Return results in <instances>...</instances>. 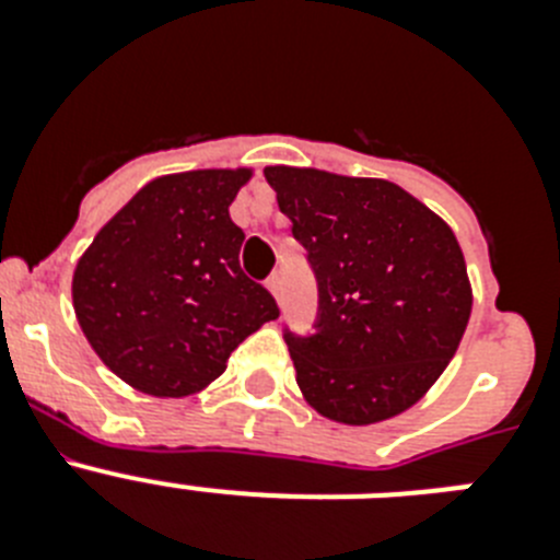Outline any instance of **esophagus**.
<instances>
[{
	"label": "esophagus",
	"instance_id": "34e87169",
	"mask_svg": "<svg viewBox=\"0 0 560 560\" xmlns=\"http://www.w3.org/2000/svg\"><path fill=\"white\" fill-rule=\"evenodd\" d=\"M266 289L275 294L277 303H283V280H280V275H271L269 280H266Z\"/></svg>",
	"mask_w": 560,
	"mask_h": 560
}]
</instances>
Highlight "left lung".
Listing matches in <instances>:
<instances>
[{
  "label": "left lung",
  "mask_w": 560,
  "mask_h": 560,
  "mask_svg": "<svg viewBox=\"0 0 560 560\" xmlns=\"http://www.w3.org/2000/svg\"><path fill=\"white\" fill-rule=\"evenodd\" d=\"M264 173L319 285L316 334L285 330L305 400L348 427L407 412L446 370L471 316L452 226L387 179L289 165Z\"/></svg>",
  "instance_id": "obj_1"
}]
</instances>
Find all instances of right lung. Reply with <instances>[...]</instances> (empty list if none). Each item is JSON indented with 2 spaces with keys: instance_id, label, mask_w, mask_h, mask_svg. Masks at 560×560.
Returning <instances> with one entry per match:
<instances>
[{
  "instance_id": "right-lung-1",
  "label": "right lung",
  "mask_w": 560,
  "mask_h": 560,
  "mask_svg": "<svg viewBox=\"0 0 560 560\" xmlns=\"http://www.w3.org/2000/svg\"><path fill=\"white\" fill-rule=\"evenodd\" d=\"M249 167L148 182L95 235L72 275L83 336L117 378L153 398L199 393L249 334L280 316L241 271L230 219Z\"/></svg>"
}]
</instances>
